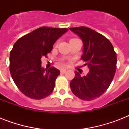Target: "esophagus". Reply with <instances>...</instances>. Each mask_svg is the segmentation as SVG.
Segmentation results:
<instances>
[{
    "label": "esophagus",
    "mask_w": 129,
    "mask_h": 129,
    "mask_svg": "<svg viewBox=\"0 0 129 129\" xmlns=\"http://www.w3.org/2000/svg\"><path fill=\"white\" fill-rule=\"evenodd\" d=\"M66 70H67V69H66V68H61L60 70V72L61 73V74H64V73L66 72Z\"/></svg>",
    "instance_id": "1"
}]
</instances>
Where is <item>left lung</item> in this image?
Masks as SVG:
<instances>
[{"label": "left lung", "mask_w": 129, "mask_h": 129, "mask_svg": "<svg viewBox=\"0 0 129 129\" xmlns=\"http://www.w3.org/2000/svg\"><path fill=\"white\" fill-rule=\"evenodd\" d=\"M70 29L82 41L81 59L89 68L85 76L75 72L71 90L82 100H92L104 94L112 82L116 70V54L110 41L96 31L86 27Z\"/></svg>", "instance_id": "obj_1"}]
</instances>
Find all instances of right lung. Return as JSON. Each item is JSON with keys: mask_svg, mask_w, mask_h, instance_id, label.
Returning a JSON list of instances; mask_svg holds the SVG:
<instances>
[{"mask_svg": "<svg viewBox=\"0 0 129 129\" xmlns=\"http://www.w3.org/2000/svg\"><path fill=\"white\" fill-rule=\"evenodd\" d=\"M68 31L42 27L18 39L10 53V72L21 92L36 100L51 94L60 72L41 66V57L52 50L53 45Z\"/></svg>", "mask_w": 129, "mask_h": 129, "instance_id": "right-lung-1", "label": "right lung"}]
</instances>
